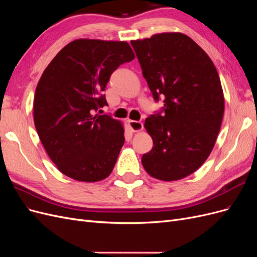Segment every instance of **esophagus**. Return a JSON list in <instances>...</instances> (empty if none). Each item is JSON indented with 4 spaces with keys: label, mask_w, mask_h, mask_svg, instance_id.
<instances>
[{
    "label": "esophagus",
    "mask_w": 257,
    "mask_h": 257,
    "mask_svg": "<svg viewBox=\"0 0 257 257\" xmlns=\"http://www.w3.org/2000/svg\"><path fill=\"white\" fill-rule=\"evenodd\" d=\"M128 126H130L132 132H135V133H136V132L143 131L144 124L142 122H139V121H132V120H130L128 121Z\"/></svg>",
    "instance_id": "obj_1"
}]
</instances>
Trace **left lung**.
<instances>
[{
  "mask_svg": "<svg viewBox=\"0 0 257 257\" xmlns=\"http://www.w3.org/2000/svg\"><path fill=\"white\" fill-rule=\"evenodd\" d=\"M154 99L163 113L145 127L153 141L142 163L151 177L176 181L204 164L211 153L224 114V95L211 59L188 35L173 32L132 41Z\"/></svg>",
  "mask_w": 257,
  "mask_h": 257,
  "instance_id": "obj_1",
  "label": "left lung"
}]
</instances>
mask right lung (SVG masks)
I'll list each match as a JSON object with an SVG mask.
<instances>
[{
  "instance_id": "right-lung-1",
  "label": "right lung",
  "mask_w": 257,
  "mask_h": 257,
  "mask_svg": "<svg viewBox=\"0 0 257 257\" xmlns=\"http://www.w3.org/2000/svg\"><path fill=\"white\" fill-rule=\"evenodd\" d=\"M134 58L126 42L80 38L46 67L35 90L34 124L62 174L83 182L111 174L124 144V127L110 115L95 112L107 105L103 91L110 75Z\"/></svg>"
}]
</instances>
